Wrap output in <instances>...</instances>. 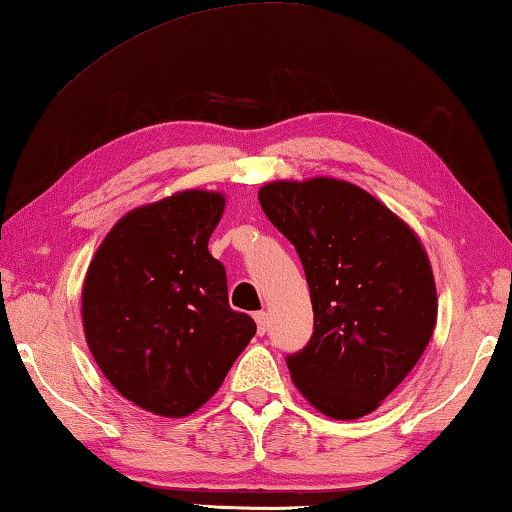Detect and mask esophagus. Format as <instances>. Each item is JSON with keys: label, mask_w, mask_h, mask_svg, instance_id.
I'll list each match as a JSON object with an SVG mask.
<instances>
[{"label": "esophagus", "mask_w": 512, "mask_h": 512, "mask_svg": "<svg viewBox=\"0 0 512 512\" xmlns=\"http://www.w3.org/2000/svg\"><path fill=\"white\" fill-rule=\"evenodd\" d=\"M255 323H257V334L264 336L266 329H268V314H266V311H257Z\"/></svg>", "instance_id": "obj_1"}]
</instances>
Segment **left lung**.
Here are the masks:
<instances>
[{"mask_svg": "<svg viewBox=\"0 0 512 512\" xmlns=\"http://www.w3.org/2000/svg\"><path fill=\"white\" fill-rule=\"evenodd\" d=\"M257 196L296 246L314 309L309 343L287 357L293 384L327 418L372 413L436 327V282L418 235L345 180H275Z\"/></svg>", "mask_w": 512, "mask_h": 512, "instance_id": "1", "label": "left lung"}]
</instances>
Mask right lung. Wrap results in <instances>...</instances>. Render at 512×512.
I'll return each mask as SVG.
<instances>
[{
	"label": "right lung",
	"mask_w": 512,
	"mask_h": 512,
	"mask_svg": "<svg viewBox=\"0 0 512 512\" xmlns=\"http://www.w3.org/2000/svg\"><path fill=\"white\" fill-rule=\"evenodd\" d=\"M225 196L187 189L115 223L83 282L85 341L117 391L164 418H185L219 391L257 332L228 305L225 268L207 241Z\"/></svg>",
	"instance_id": "add662e5"
}]
</instances>
